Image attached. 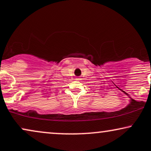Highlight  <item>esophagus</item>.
I'll return each mask as SVG.
<instances>
[{"instance_id": "1", "label": "esophagus", "mask_w": 151, "mask_h": 151, "mask_svg": "<svg viewBox=\"0 0 151 151\" xmlns=\"http://www.w3.org/2000/svg\"><path fill=\"white\" fill-rule=\"evenodd\" d=\"M76 80H80V78H76Z\"/></svg>"}]
</instances>
